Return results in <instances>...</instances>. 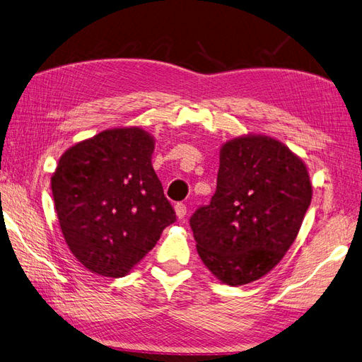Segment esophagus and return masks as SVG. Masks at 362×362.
Segmentation results:
<instances>
[{"mask_svg": "<svg viewBox=\"0 0 362 362\" xmlns=\"http://www.w3.org/2000/svg\"><path fill=\"white\" fill-rule=\"evenodd\" d=\"M174 211H175V216L179 217V219H185V216H187V205L185 204H175L174 206Z\"/></svg>", "mask_w": 362, "mask_h": 362, "instance_id": "esophagus-1", "label": "esophagus"}]
</instances>
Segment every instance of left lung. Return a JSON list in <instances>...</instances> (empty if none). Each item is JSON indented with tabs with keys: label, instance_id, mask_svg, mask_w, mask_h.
I'll list each match as a JSON object with an SVG mask.
<instances>
[{
	"label": "left lung",
	"instance_id": "obj_1",
	"mask_svg": "<svg viewBox=\"0 0 362 362\" xmlns=\"http://www.w3.org/2000/svg\"><path fill=\"white\" fill-rule=\"evenodd\" d=\"M219 160L214 196L189 225L202 262L222 284L238 287L281 262L313 189L302 158L264 134L225 141Z\"/></svg>",
	"mask_w": 362,
	"mask_h": 362
}]
</instances>
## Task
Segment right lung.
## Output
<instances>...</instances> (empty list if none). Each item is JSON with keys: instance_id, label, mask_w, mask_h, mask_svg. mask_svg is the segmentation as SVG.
<instances>
[{"instance_id": "obj_1", "label": "right lung", "mask_w": 362, "mask_h": 362, "mask_svg": "<svg viewBox=\"0 0 362 362\" xmlns=\"http://www.w3.org/2000/svg\"><path fill=\"white\" fill-rule=\"evenodd\" d=\"M156 140L123 126L67 148L50 179L71 253L88 272L128 274L175 221L151 163Z\"/></svg>"}]
</instances>
